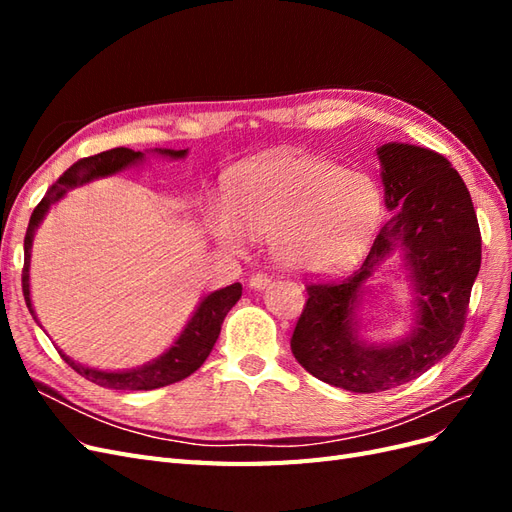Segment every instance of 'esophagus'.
Instances as JSON below:
<instances>
[{"instance_id": "obj_1", "label": "esophagus", "mask_w": 512, "mask_h": 512, "mask_svg": "<svg viewBox=\"0 0 512 512\" xmlns=\"http://www.w3.org/2000/svg\"><path fill=\"white\" fill-rule=\"evenodd\" d=\"M269 282H271V277L267 273H262V271L252 273V277H250V286L254 290H262L265 286H269Z\"/></svg>"}]
</instances>
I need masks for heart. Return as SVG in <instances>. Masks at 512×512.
Wrapping results in <instances>:
<instances>
[{
	"label": "heart",
	"instance_id": "obj_1",
	"mask_svg": "<svg viewBox=\"0 0 512 512\" xmlns=\"http://www.w3.org/2000/svg\"><path fill=\"white\" fill-rule=\"evenodd\" d=\"M382 194L365 173L280 151L243 164L226 205H213L215 239L239 252L245 235L269 237L275 260L294 273H331L359 260L380 224Z\"/></svg>",
	"mask_w": 512,
	"mask_h": 512
}]
</instances>
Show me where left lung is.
<instances>
[{
	"label": "left lung",
	"instance_id": "obj_1",
	"mask_svg": "<svg viewBox=\"0 0 512 512\" xmlns=\"http://www.w3.org/2000/svg\"><path fill=\"white\" fill-rule=\"evenodd\" d=\"M384 205L391 211L361 265L346 280L309 282L294 327V359L318 380L352 393H380L418 378L451 352L468 316L480 269V228L466 183L440 153L386 143L378 147ZM397 249L417 292L410 338L389 347L361 343L353 309L362 284Z\"/></svg>",
	"mask_w": 512,
	"mask_h": 512
}]
</instances>
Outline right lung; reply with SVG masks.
Masks as SVG:
<instances>
[{"instance_id": "right-lung-1", "label": "right lung", "mask_w": 512, "mask_h": 512, "mask_svg": "<svg viewBox=\"0 0 512 512\" xmlns=\"http://www.w3.org/2000/svg\"><path fill=\"white\" fill-rule=\"evenodd\" d=\"M162 156L168 158H183L188 149H156ZM145 158L143 151H132L126 147H117V149H108L98 153V156H89L83 158L76 164H72L64 175H61L49 192L44 194V198L34 209L32 218H29L27 226V235H25V265H23V297L29 307V314H34L32 299H29V258H32V241H34V232L46 211L55 205L59 198H64V194L76 185H83L94 181L98 177H108L113 173H119V170L128 168L136 162H141ZM241 299V284H230L226 288L215 290L200 301L198 309L190 322L185 324V329L181 331L177 342L170 346L160 359L151 361L143 367L128 369V371H100V369H91L81 363L72 361L70 356L59 350L61 359H64L76 374H81L89 382H94L98 386H104V389H115V391H151V389H160V386L179 382L183 378L192 376L194 371L207 361V356L211 354L215 342H218V335L222 329V322L226 314L230 312V307L235 305Z\"/></svg>"}]
</instances>
